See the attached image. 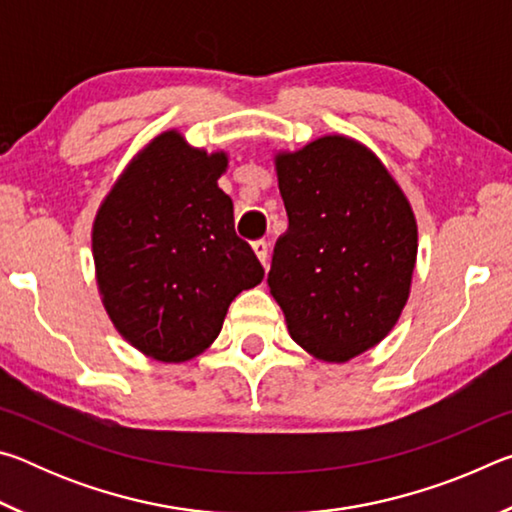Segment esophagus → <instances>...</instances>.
<instances>
[{
    "mask_svg": "<svg viewBox=\"0 0 512 512\" xmlns=\"http://www.w3.org/2000/svg\"><path fill=\"white\" fill-rule=\"evenodd\" d=\"M253 250H255V255H257L259 262H262V264L266 266V262H268V244H266V241H264V239L255 241V244H253Z\"/></svg>",
    "mask_w": 512,
    "mask_h": 512,
    "instance_id": "esophagus-1",
    "label": "esophagus"
}]
</instances>
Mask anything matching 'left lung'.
Instances as JSON below:
<instances>
[{
  "mask_svg": "<svg viewBox=\"0 0 512 512\" xmlns=\"http://www.w3.org/2000/svg\"><path fill=\"white\" fill-rule=\"evenodd\" d=\"M289 228L273 250L268 287L291 339L343 363L391 332L409 300L418 225L375 153L325 135L275 158Z\"/></svg>",
  "mask_w": 512,
  "mask_h": 512,
  "instance_id": "obj_1",
  "label": "left lung"
}]
</instances>
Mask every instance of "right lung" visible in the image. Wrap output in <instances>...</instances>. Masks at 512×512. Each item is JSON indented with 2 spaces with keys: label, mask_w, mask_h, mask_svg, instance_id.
Returning a JSON list of instances; mask_svg holds the SVG:
<instances>
[{
  "label": "right lung",
  "mask_w": 512,
  "mask_h": 512,
  "mask_svg": "<svg viewBox=\"0 0 512 512\" xmlns=\"http://www.w3.org/2000/svg\"><path fill=\"white\" fill-rule=\"evenodd\" d=\"M225 167V153L207 155L167 131L137 153L94 219L103 307L155 361H189L210 348L230 302L264 277L216 185Z\"/></svg>",
  "instance_id": "right-lung-1"
}]
</instances>
